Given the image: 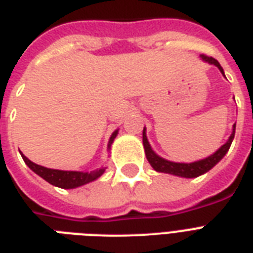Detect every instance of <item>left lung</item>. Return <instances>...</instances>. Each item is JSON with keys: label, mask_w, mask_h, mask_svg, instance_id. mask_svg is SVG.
Masks as SVG:
<instances>
[{"label": "left lung", "mask_w": 253, "mask_h": 253, "mask_svg": "<svg viewBox=\"0 0 253 253\" xmlns=\"http://www.w3.org/2000/svg\"><path fill=\"white\" fill-rule=\"evenodd\" d=\"M200 59H202L203 62H207L210 63V65L216 66L217 69L220 70L221 74L224 75L223 67L220 66V63L217 62L215 58L207 57V55L202 54V55H200ZM235 128H236V123L232 126V132H231V135H229L228 140H227V142H225V143L219 148V150H216V151L213 152L212 155L204 158V159H200V161L192 162V163H178V162L167 161V159H165V158L159 157L157 152L152 150L150 143H148L147 135H146V127H144L143 147H144V152H146V158H147L148 163L151 165L152 169H155V171H158V172L169 173V175H175V176H180V178H198V176H200V175L208 172L212 167H215V166H216L217 163L224 158V155L228 152L229 147H231L232 140H234Z\"/></svg>", "instance_id": "left-lung-1"}]
</instances>
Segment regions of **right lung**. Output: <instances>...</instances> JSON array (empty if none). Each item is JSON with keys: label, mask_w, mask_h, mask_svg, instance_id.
I'll return each mask as SVG.
<instances>
[{"label": "right lung", "mask_w": 253, "mask_h": 253, "mask_svg": "<svg viewBox=\"0 0 253 253\" xmlns=\"http://www.w3.org/2000/svg\"><path fill=\"white\" fill-rule=\"evenodd\" d=\"M118 135V130H115L110 136L109 144H107V150H111V144H113L114 139L117 138ZM22 159L26 165L29 166V169L34 171L37 175H40L42 179H45L46 182L53 184L59 188H77V187L84 186L90 182H94L98 178H101L103 172L106 171V167H101V169H96L90 172H84V171H63V169H47L43 166L36 165L34 162L29 161L28 158L25 157L24 154L21 152Z\"/></svg>", "instance_id": "add662e5"}]
</instances>
